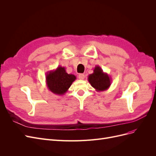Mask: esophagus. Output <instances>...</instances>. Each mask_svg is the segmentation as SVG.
Returning <instances> with one entry per match:
<instances>
[{"mask_svg":"<svg viewBox=\"0 0 156 156\" xmlns=\"http://www.w3.org/2000/svg\"><path fill=\"white\" fill-rule=\"evenodd\" d=\"M78 77H79V79L83 80V79H84V75L83 73H80V74H79V76Z\"/></svg>","mask_w":156,"mask_h":156,"instance_id":"34e87169","label":"esophagus"}]
</instances>
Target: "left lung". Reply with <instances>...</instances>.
I'll return each mask as SVG.
<instances>
[{
	"label": "left lung",
	"instance_id": "1",
	"mask_svg": "<svg viewBox=\"0 0 156 156\" xmlns=\"http://www.w3.org/2000/svg\"><path fill=\"white\" fill-rule=\"evenodd\" d=\"M93 73L88 77V81L97 92L105 91L110 87L112 79L107 73L103 72L101 68L96 66Z\"/></svg>",
	"mask_w": 156,
	"mask_h": 156
}]
</instances>
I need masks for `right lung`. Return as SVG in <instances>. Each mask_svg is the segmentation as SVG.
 Listing matches in <instances>:
<instances>
[{
	"mask_svg": "<svg viewBox=\"0 0 156 156\" xmlns=\"http://www.w3.org/2000/svg\"><path fill=\"white\" fill-rule=\"evenodd\" d=\"M46 84L49 90L58 96L64 95L68 90L76 77L68 74L64 67L58 66L56 69L47 72Z\"/></svg>",
	"mask_w": 156,
	"mask_h": 156,
	"instance_id": "obj_1",
	"label": "right lung"
}]
</instances>
